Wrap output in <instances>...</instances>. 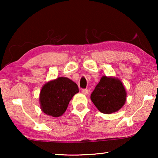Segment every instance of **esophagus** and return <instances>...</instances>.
I'll use <instances>...</instances> for the list:
<instances>
[{
  "label": "esophagus",
  "instance_id": "34e87169",
  "mask_svg": "<svg viewBox=\"0 0 158 158\" xmlns=\"http://www.w3.org/2000/svg\"><path fill=\"white\" fill-rule=\"evenodd\" d=\"M81 93H82V94H84V95H88L89 94V90L83 89L81 90Z\"/></svg>",
  "mask_w": 158,
  "mask_h": 158
}]
</instances>
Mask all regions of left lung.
I'll return each mask as SVG.
<instances>
[{
	"mask_svg": "<svg viewBox=\"0 0 158 158\" xmlns=\"http://www.w3.org/2000/svg\"><path fill=\"white\" fill-rule=\"evenodd\" d=\"M127 93L121 80L113 77H102L90 95V99L99 111L109 114L122 108Z\"/></svg>",
	"mask_w": 158,
	"mask_h": 158,
	"instance_id": "obj_1",
	"label": "left lung"
}]
</instances>
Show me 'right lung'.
<instances>
[{"label":"right lung","mask_w":158,"mask_h":158,"mask_svg":"<svg viewBox=\"0 0 158 158\" xmlns=\"http://www.w3.org/2000/svg\"><path fill=\"white\" fill-rule=\"evenodd\" d=\"M78 92V85L67 77H58L46 83L40 93L42 111L53 117L62 116L69 101Z\"/></svg>","instance_id":"1"}]
</instances>
